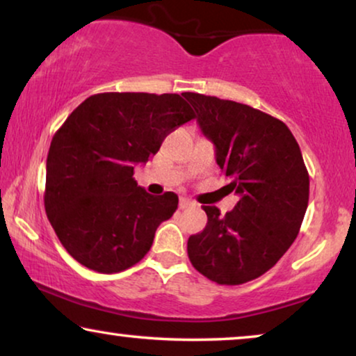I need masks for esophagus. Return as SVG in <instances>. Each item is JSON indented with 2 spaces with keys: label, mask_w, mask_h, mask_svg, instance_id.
Wrapping results in <instances>:
<instances>
[{
  "label": "esophagus",
  "mask_w": 356,
  "mask_h": 356,
  "mask_svg": "<svg viewBox=\"0 0 356 356\" xmlns=\"http://www.w3.org/2000/svg\"><path fill=\"white\" fill-rule=\"evenodd\" d=\"M179 209H181V211H186V209H189V207H193V202L189 201V199H179Z\"/></svg>",
  "instance_id": "obj_1"
}]
</instances>
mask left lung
Returning a JSON list of instances; mask_svg holds the SVG:
<instances>
[{
    "instance_id": "obj_1",
    "label": "left lung",
    "mask_w": 356,
    "mask_h": 356,
    "mask_svg": "<svg viewBox=\"0 0 356 356\" xmlns=\"http://www.w3.org/2000/svg\"><path fill=\"white\" fill-rule=\"evenodd\" d=\"M217 165L240 196L220 216L204 206L207 225L188 240L194 269L218 285H241L277 264L298 236L309 199V175L284 121L250 105L188 92Z\"/></svg>"
}]
</instances>
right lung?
I'll use <instances>...</instances> for the list:
<instances>
[{"instance_id":"1","label":"right lung","mask_w":356,"mask_h":356,"mask_svg":"<svg viewBox=\"0 0 356 356\" xmlns=\"http://www.w3.org/2000/svg\"><path fill=\"white\" fill-rule=\"evenodd\" d=\"M196 118L178 94L90 95L53 136L47 157L45 212L65 250L102 274L129 269L147 254L155 230L178 209V196L138 186L136 163Z\"/></svg>"}]
</instances>
